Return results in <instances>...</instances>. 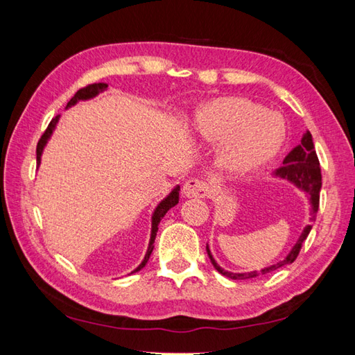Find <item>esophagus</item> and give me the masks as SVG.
<instances>
[{"label":"esophagus","mask_w":355,"mask_h":355,"mask_svg":"<svg viewBox=\"0 0 355 355\" xmlns=\"http://www.w3.org/2000/svg\"><path fill=\"white\" fill-rule=\"evenodd\" d=\"M209 193V184L200 178H189L183 186V195L186 198H206Z\"/></svg>","instance_id":"34e87169"}]
</instances>
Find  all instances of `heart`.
<instances>
[{"label":"heart","instance_id":"heart-1","mask_svg":"<svg viewBox=\"0 0 355 355\" xmlns=\"http://www.w3.org/2000/svg\"><path fill=\"white\" fill-rule=\"evenodd\" d=\"M191 132L210 143L221 141L216 154L221 168L245 173L262 168L279 154L286 125L277 111L227 96L201 105L192 116Z\"/></svg>","mask_w":355,"mask_h":355}]
</instances>
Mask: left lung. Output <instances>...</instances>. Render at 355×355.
<instances>
[{"mask_svg":"<svg viewBox=\"0 0 355 355\" xmlns=\"http://www.w3.org/2000/svg\"><path fill=\"white\" fill-rule=\"evenodd\" d=\"M275 175L286 180V182L293 183L297 189L304 191L308 197H310V205H311V218H310V224L300 233V236L297 239V243L294 244V247L290 250V253L285 256L282 261H279L273 266L262 268L261 271H247V273H232V271H227L218 266L216 261L214 259L212 253L209 250V245L206 247L207 254L210 258V262L214 263V267L216 271H220L223 276H227L230 279H252V277H258L261 275H267L270 271H275L277 268H281L284 266H288V263H293L294 259L297 258V254L302 248L304 241L306 239L308 233L313 229V221L315 220V214L319 210V198H320V187H322V173H320V163L318 154H315L314 149V143L311 132L306 131L304 134L302 140H300V145L296 148H293L290 150V154L284 158V166L275 171Z\"/></svg>","mask_w":355,"mask_h":355,"instance_id":"obj_1","label":"left lung"}]
</instances>
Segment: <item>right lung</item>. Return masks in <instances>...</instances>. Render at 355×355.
<instances>
[{"instance_id": "right-lung-1", "label": "right lung", "mask_w": 355, "mask_h": 355, "mask_svg": "<svg viewBox=\"0 0 355 355\" xmlns=\"http://www.w3.org/2000/svg\"><path fill=\"white\" fill-rule=\"evenodd\" d=\"M107 88H108L107 84H92V85H88V87L80 88L79 92L71 97V101H70L69 103H67V108H70V107H73V105H76L79 101L93 99V97H96L99 93L105 92V89H107ZM59 117H61V116H56V117L51 119V122L49 123L47 130H45V132L42 134V137L40 139V141H37V146H36V164H37V166H40V163H41L42 150H44L45 145H47L49 139L51 137L53 131H55V128H56V125H58ZM178 192H180V186L173 187L172 192L168 195V197H166L164 200H162L160 205H158V206L155 207L154 214H153V221H150V223H153V227H150V239H149V245H148V250H146V254H145V259L141 261L140 266H139L137 268H135V270L132 271V273H135V271H139V270H141L143 267L146 266L149 256H150V253H153V250H154V245H153V244H154L155 236H157V232H158V224H160L162 218L166 215V212H168V210H169L171 207H173V206H175L177 202H178V198H180V197H178V195H180Z\"/></svg>"}]
</instances>
